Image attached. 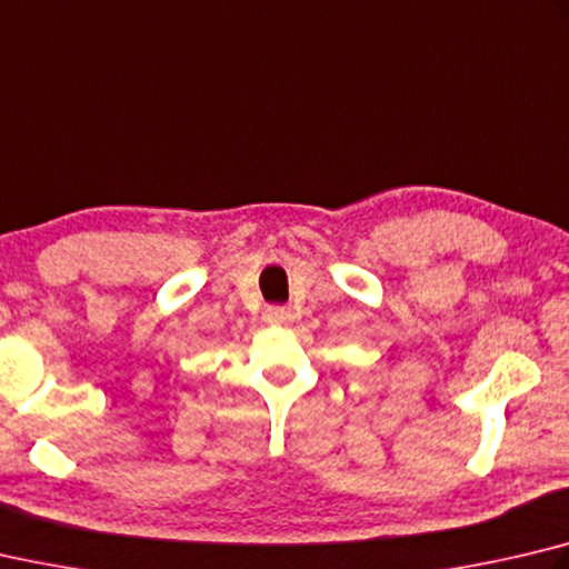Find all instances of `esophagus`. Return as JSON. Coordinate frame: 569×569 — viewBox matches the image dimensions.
<instances>
[{
    "label": "esophagus",
    "mask_w": 569,
    "mask_h": 569,
    "mask_svg": "<svg viewBox=\"0 0 569 569\" xmlns=\"http://www.w3.org/2000/svg\"><path fill=\"white\" fill-rule=\"evenodd\" d=\"M263 318L271 326H283V323H288V318H291V313H288V308H283V306H268Z\"/></svg>",
    "instance_id": "esophagus-1"
}]
</instances>
